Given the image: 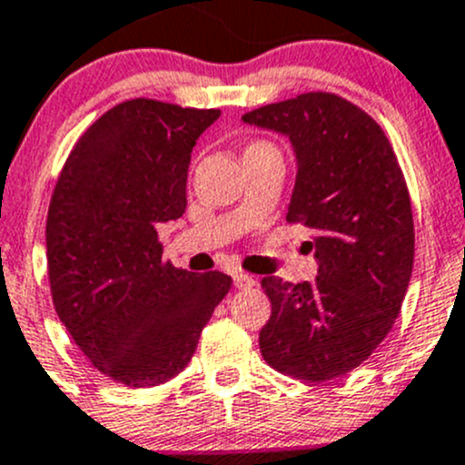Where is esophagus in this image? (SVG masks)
I'll return each instance as SVG.
<instances>
[{
    "label": "esophagus",
    "instance_id": "esophagus-1",
    "mask_svg": "<svg viewBox=\"0 0 465 465\" xmlns=\"http://www.w3.org/2000/svg\"><path fill=\"white\" fill-rule=\"evenodd\" d=\"M256 285V278L249 276L245 272H233V287L238 290H249V287Z\"/></svg>",
    "mask_w": 465,
    "mask_h": 465
}]
</instances>
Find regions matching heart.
<instances>
[{
  "label": "heart",
  "instance_id": "1",
  "mask_svg": "<svg viewBox=\"0 0 465 465\" xmlns=\"http://www.w3.org/2000/svg\"><path fill=\"white\" fill-rule=\"evenodd\" d=\"M262 146H272V144H267V143H252L247 146V149H262Z\"/></svg>",
  "mask_w": 465,
  "mask_h": 465
}]
</instances>
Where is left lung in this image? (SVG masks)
I'll list each match as a JSON object with an SVG mask.
<instances>
[{"label":"left lung","mask_w":465,"mask_h":465,"mask_svg":"<svg viewBox=\"0 0 465 465\" xmlns=\"http://www.w3.org/2000/svg\"><path fill=\"white\" fill-rule=\"evenodd\" d=\"M242 122L290 138L296 184L287 223L312 232V282L265 276L262 359L302 381L359 368L392 330L414 262L408 184L383 129L334 93H302Z\"/></svg>","instance_id":"8db88e82"}]
</instances>
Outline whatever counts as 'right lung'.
I'll use <instances>...</instances> for the list:
<instances>
[{"label":"right lung","instance_id":"obj_1","mask_svg":"<svg viewBox=\"0 0 465 465\" xmlns=\"http://www.w3.org/2000/svg\"><path fill=\"white\" fill-rule=\"evenodd\" d=\"M218 109L135 97L77 140L46 218L53 305L93 368L129 388L167 383L232 287L223 272L163 261L160 223L187 209L195 140Z\"/></svg>","mask_w":465,"mask_h":465}]
</instances>
